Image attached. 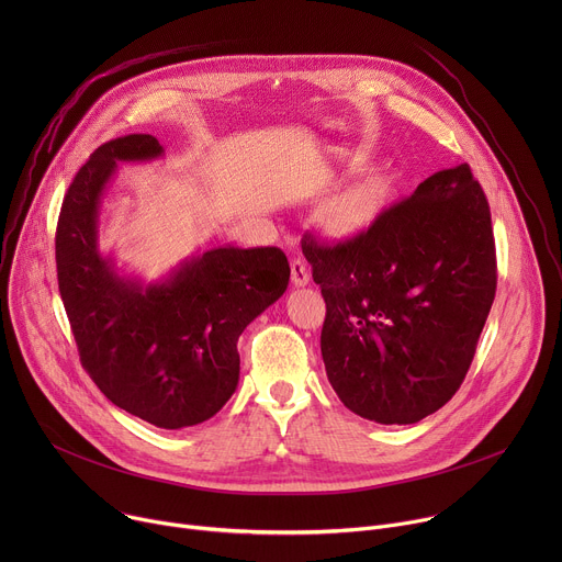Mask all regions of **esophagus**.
Returning a JSON list of instances; mask_svg holds the SVG:
<instances>
[{"label":"esophagus","mask_w":562,"mask_h":562,"mask_svg":"<svg viewBox=\"0 0 562 562\" xmlns=\"http://www.w3.org/2000/svg\"><path fill=\"white\" fill-rule=\"evenodd\" d=\"M291 280H293L295 286H306V284H308V280H311V269H308V265H306L304 260L295 258V260L291 262Z\"/></svg>","instance_id":"1"}]
</instances>
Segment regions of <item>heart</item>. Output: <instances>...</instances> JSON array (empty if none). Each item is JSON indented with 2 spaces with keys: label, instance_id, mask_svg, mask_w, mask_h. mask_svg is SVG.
I'll return each instance as SVG.
<instances>
[{
  "label": "heart",
  "instance_id": "heart-1",
  "mask_svg": "<svg viewBox=\"0 0 562 562\" xmlns=\"http://www.w3.org/2000/svg\"><path fill=\"white\" fill-rule=\"evenodd\" d=\"M369 209V198L362 189H353L342 193L340 198H336L329 206V220L336 228L340 231H349L356 224L362 222V217L367 215Z\"/></svg>",
  "mask_w": 562,
  "mask_h": 562
}]
</instances>
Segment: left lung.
I'll use <instances>...</instances> for the list:
<instances>
[{
	"mask_svg": "<svg viewBox=\"0 0 562 562\" xmlns=\"http://www.w3.org/2000/svg\"><path fill=\"white\" fill-rule=\"evenodd\" d=\"M302 254L327 302V378L360 418L414 425L462 384L496 295L487 198L467 165L438 171L369 231Z\"/></svg>",
	"mask_w": 562,
	"mask_h": 562,
	"instance_id": "left-lung-1",
	"label": "left lung"
}]
</instances>
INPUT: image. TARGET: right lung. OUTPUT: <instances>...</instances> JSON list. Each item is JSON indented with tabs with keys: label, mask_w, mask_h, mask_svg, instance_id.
<instances>
[{
	"label": "right lung",
	"mask_w": 562,
	"mask_h": 562,
	"mask_svg": "<svg viewBox=\"0 0 562 562\" xmlns=\"http://www.w3.org/2000/svg\"><path fill=\"white\" fill-rule=\"evenodd\" d=\"M165 155L153 135L102 144L64 195L55 260L79 360L111 403L159 429L213 418L237 389V338L289 286L276 247H217L142 282L100 249V204L120 162Z\"/></svg>",
	"instance_id": "right-lung-1"
}]
</instances>
